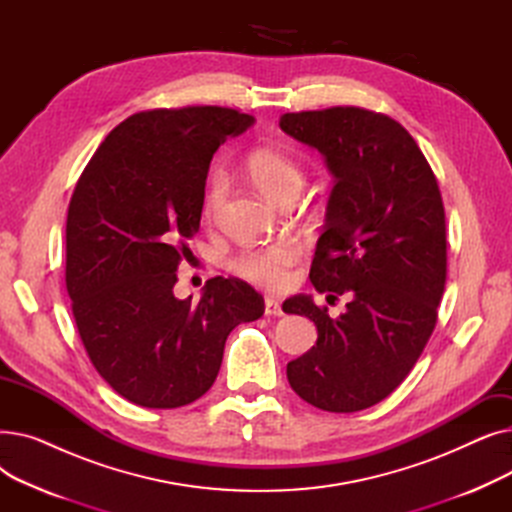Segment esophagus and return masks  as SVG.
<instances>
[{
	"label": "esophagus",
	"instance_id": "34e87169",
	"mask_svg": "<svg viewBox=\"0 0 512 512\" xmlns=\"http://www.w3.org/2000/svg\"><path fill=\"white\" fill-rule=\"evenodd\" d=\"M265 315H270V317H272V315H274V317L284 315L280 303H278L274 297H267V299H265Z\"/></svg>",
	"mask_w": 512,
	"mask_h": 512
}]
</instances>
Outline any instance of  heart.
I'll return each mask as SVG.
<instances>
[{
    "label": "heart",
    "mask_w": 512,
    "mask_h": 512,
    "mask_svg": "<svg viewBox=\"0 0 512 512\" xmlns=\"http://www.w3.org/2000/svg\"><path fill=\"white\" fill-rule=\"evenodd\" d=\"M247 174L259 191L276 203H284L297 197L303 184V172L294 161L282 151L261 147L247 157ZM228 191V176L222 170H215L205 188L203 215L213 222L224 205ZM303 247L294 238H280L265 242V245H251L236 253L230 261V270L255 286L261 288H284L290 282V270L301 261Z\"/></svg>",
    "instance_id": "obj_1"
}]
</instances>
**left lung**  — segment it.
<instances>
[{
	"mask_svg": "<svg viewBox=\"0 0 512 512\" xmlns=\"http://www.w3.org/2000/svg\"><path fill=\"white\" fill-rule=\"evenodd\" d=\"M280 128L324 153L336 178L309 278L328 299L348 297L338 319L305 294L284 303L317 326L315 346L288 363V382L321 411H363L402 384L436 328L446 284L440 186L386 114L336 105L284 114Z\"/></svg>",
	"mask_w": 512,
	"mask_h": 512,
	"instance_id": "8db88e82",
	"label": "left lung"
}]
</instances>
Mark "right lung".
Masks as SVG:
<instances>
[{
	"label": "right lung",
	"instance_id": "add662e5",
	"mask_svg": "<svg viewBox=\"0 0 512 512\" xmlns=\"http://www.w3.org/2000/svg\"><path fill=\"white\" fill-rule=\"evenodd\" d=\"M253 124L232 107L147 110L120 122L80 174L66 220V290L85 351L120 396L176 409L218 378L228 334L263 315L238 278L176 299L178 265L199 232L209 161Z\"/></svg>",
	"mask_w": 512,
	"mask_h": 512
}]
</instances>
